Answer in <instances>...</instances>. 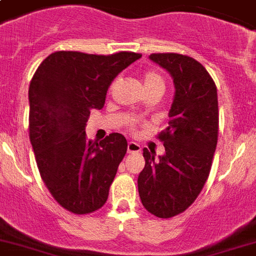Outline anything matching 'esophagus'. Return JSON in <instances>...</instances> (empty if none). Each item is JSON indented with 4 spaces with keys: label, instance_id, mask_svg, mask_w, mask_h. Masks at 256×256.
Listing matches in <instances>:
<instances>
[{
    "label": "esophagus",
    "instance_id": "esophagus-1",
    "mask_svg": "<svg viewBox=\"0 0 256 256\" xmlns=\"http://www.w3.org/2000/svg\"><path fill=\"white\" fill-rule=\"evenodd\" d=\"M126 150H128V153H140L141 146L137 142H133V141H130V142H128Z\"/></svg>",
    "mask_w": 256,
    "mask_h": 256
}]
</instances>
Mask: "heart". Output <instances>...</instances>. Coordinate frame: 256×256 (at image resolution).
<instances>
[{"mask_svg": "<svg viewBox=\"0 0 256 256\" xmlns=\"http://www.w3.org/2000/svg\"><path fill=\"white\" fill-rule=\"evenodd\" d=\"M142 84L144 88H145V92H146V90H150V88H161V90L164 88V78L161 77V74L156 73V72H146L142 77ZM130 128H133V126H134V123L130 122Z\"/></svg>", "mask_w": 256, "mask_h": 256, "instance_id": "obj_1", "label": "heart"}]
</instances>
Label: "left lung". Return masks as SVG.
<instances>
[{"mask_svg":"<svg viewBox=\"0 0 256 256\" xmlns=\"http://www.w3.org/2000/svg\"><path fill=\"white\" fill-rule=\"evenodd\" d=\"M170 73L175 86L168 126L158 137L164 154L156 160L144 149L145 168L137 186L148 212L170 218L195 202L208 179L218 136L217 88L206 69L178 54L149 56Z\"/></svg>","mask_w":256,"mask_h":256,"instance_id":"left-lung-1","label":"left lung"}]
</instances>
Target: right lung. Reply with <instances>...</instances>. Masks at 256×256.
Here are the masks:
<instances>
[{"label": "right lung", "mask_w": 256, "mask_h": 256, "mask_svg": "<svg viewBox=\"0 0 256 256\" xmlns=\"http://www.w3.org/2000/svg\"><path fill=\"white\" fill-rule=\"evenodd\" d=\"M140 54L102 56L73 50L50 54L30 82V141L40 176L58 204L76 214L102 208L120 162L126 137L86 138L92 108H103L114 78Z\"/></svg>", "instance_id": "1"}]
</instances>
